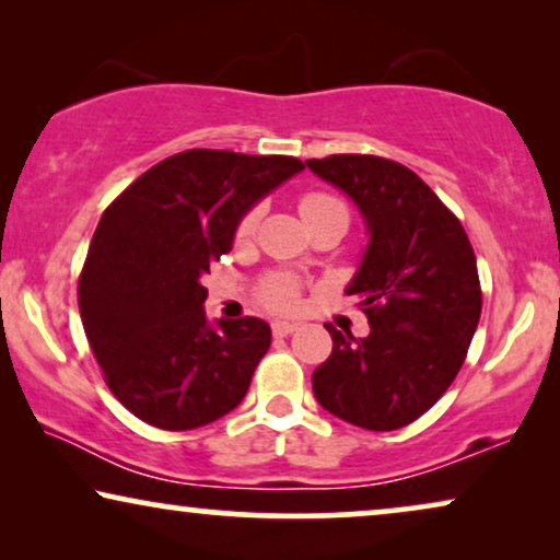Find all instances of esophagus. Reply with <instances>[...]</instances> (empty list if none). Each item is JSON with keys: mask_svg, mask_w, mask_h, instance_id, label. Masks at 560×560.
I'll return each mask as SVG.
<instances>
[{"mask_svg": "<svg viewBox=\"0 0 560 560\" xmlns=\"http://www.w3.org/2000/svg\"><path fill=\"white\" fill-rule=\"evenodd\" d=\"M298 328V324H293V320H275L272 324V334L275 336H290Z\"/></svg>", "mask_w": 560, "mask_h": 560, "instance_id": "1", "label": "esophagus"}]
</instances>
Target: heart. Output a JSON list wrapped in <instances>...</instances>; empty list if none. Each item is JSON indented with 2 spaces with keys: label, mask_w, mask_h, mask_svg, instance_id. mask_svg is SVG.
<instances>
[{
  "label": "heart",
  "mask_w": 560,
  "mask_h": 560,
  "mask_svg": "<svg viewBox=\"0 0 560 560\" xmlns=\"http://www.w3.org/2000/svg\"><path fill=\"white\" fill-rule=\"evenodd\" d=\"M326 213H341L347 217V209L339 198L326 196V194H305L301 198V217L303 221H311L316 217H326ZM257 226V211L247 213L240 224V236H249ZM265 301L272 305V308H290L295 303V285L288 278H272L265 288Z\"/></svg>",
  "instance_id": "b5f03b06"
}]
</instances>
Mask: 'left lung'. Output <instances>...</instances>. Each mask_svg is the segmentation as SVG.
<instances>
[{"label": "left lung", "mask_w": 560, "mask_h": 560, "mask_svg": "<svg viewBox=\"0 0 560 560\" xmlns=\"http://www.w3.org/2000/svg\"><path fill=\"white\" fill-rule=\"evenodd\" d=\"M305 165L351 198L370 236L343 290L370 334L326 326L334 349L313 372V395L351 425L397 431L431 410L462 370L481 316L477 257L462 221L405 165L374 155Z\"/></svg>", "instance_id": "1"}]
</instances>
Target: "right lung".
<instances>
[{
	"mask_svg": "<svg viewBox=\"0 0 560 560\" xmlns=\"http://www.w3.org/2000/svg\"><path fill=\"white\" fill-rule=\"evenodd\" d=\"M301 171L285 155L186 150L104 211L79 308L106 385L132 416L190 431L244 400L272 331L255 316L211 324L201 280L232 249L242 219Z\"/></svg>",
	"mask_w": 560,
	"mask_h": 560,
	"instance_id": "1",
	"label": "right lung"
}]
</instances>
